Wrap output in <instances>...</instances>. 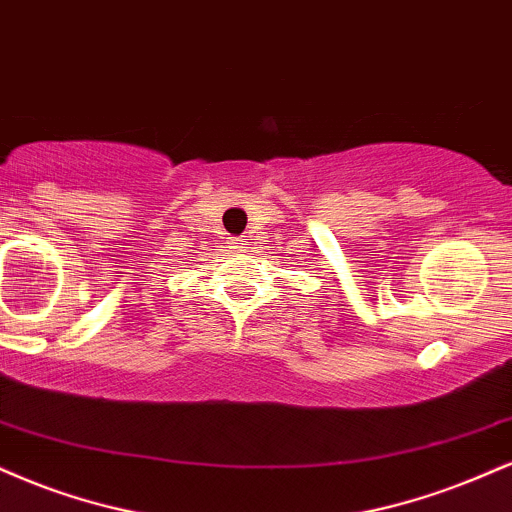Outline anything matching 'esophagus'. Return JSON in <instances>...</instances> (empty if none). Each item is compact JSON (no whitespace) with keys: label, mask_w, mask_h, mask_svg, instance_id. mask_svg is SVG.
<instances>
[{"label":"esophagus","mask_w":512,"mask_h":512,"mask_svg":"<svg viewBox=\"0 0 512 512\" xmlns=\"http://www.w3.org/2000/svg\"><path fill=\"white\" fill-rule=\"evenodd\" d=\"M248 238H231V248H243Z\"/></svg>","instance_id":"1"}]
</instances>
